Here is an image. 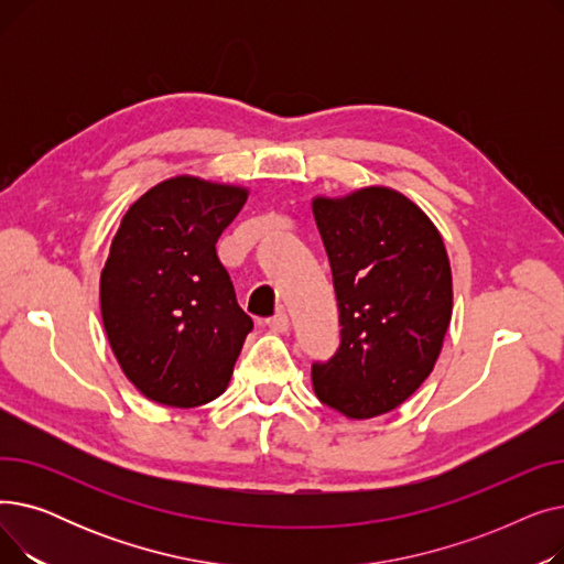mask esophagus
<instances>
[{
  "label": "esophagus",
  "mask_w": 564,
  "mask_h": 564,
  "mask_svg": "<svg viewBox=\"0 0 564 564\" xmlns=\"http://www.w3.org/2000/svg\"><path fill=\"white\" fill-rule=\"evenodd\" d=\"M267 327H270L276 334H285L290 329V319H288V315L283 311H279L272 317H267Z\"/></svg>",
  "instance_id": "34e87169"
}]
</instances>
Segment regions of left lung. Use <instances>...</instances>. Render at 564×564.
<instances>
[{"label": "left lung", "mask_w": 564, "mask_h": 564, "mask_svg": "<svg viewBox=\"0 0 564 564\" xmlns=\"http://www.w3.org/2000/svg\"><path fill=\"white\" fill-rule=\"evenodd\" d=\"M340 313V345L313 364L319 402L347 419L400 406L430 377L453 315L446 247L430 217L395 189L313 198Z\"/></svg>", "instance_id": "left-lung-1"}]
</instances>
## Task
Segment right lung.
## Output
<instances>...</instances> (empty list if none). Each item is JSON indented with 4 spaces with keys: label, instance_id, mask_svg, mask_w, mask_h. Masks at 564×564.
<instances>
[{
    "label": "right lung",
    "instance_id": "1",
    "mask_svg": "<svg viewBox=\"0 0 564 564\" xmlns=\"http://www.w3.org/2000/svg\"><path fill=\"white\" fill-rule=\"evenodd\" d=\"M245 187L177 175L130 205L100 276L102 324L116 361L158 404L219 398L253 319L235 300L217 240Z\"/></svg>",
    "mask_w": 564,
    "mask_h": 564
}]
</instances>
